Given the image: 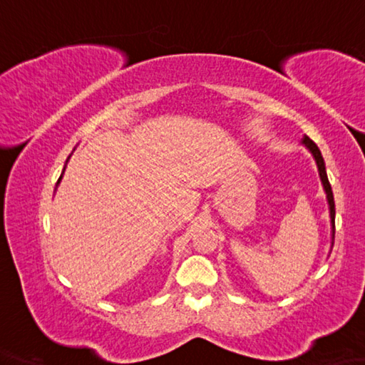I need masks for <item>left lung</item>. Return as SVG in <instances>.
<instances>
[{
	"label": "left lung",
	"instance_id": "1",
	"mask_svg": "<svg viewBox=\"0 0 365 365\" xmlns=\"http://www.w3.org/2000/svg\"><path fill=\"white\" fill-rule=\"evenodd\" d=\"M302 144H304L307 149L311 150V153L314 155V158L317 161V168H319V174H320V178H322L323 188H324V191H327V197H328V204H329V215H331V222H332V238H334V232H336V227H334V222H336L334 221L336 220L334 196H332V190H331V185H329L328 175H327V168H324V161H323V157H322V152H320L319 147H317V144L309 136L302 138Z\"/></svg>",
	"mask_w": 365,
	"mask_h": 365
}]
</instances>
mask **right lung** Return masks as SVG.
<instances>
[{
    "instance_id": "right-lung-1",
    "label": "right lung",
    "mask_w": 365,
    "mask_h": 365,
    "mask_svg": "<svg viewBox=\"0 0 365 365\" xmlns=\"http://www.w3.org/2000/svg\"><path fill=\"white\" fill-rule=\"evenodd\" d=\"M61 178H63V175H61V177H59V180H58V183H56V185H59V182H61Z\"/></svg>"
}]
</instances>
